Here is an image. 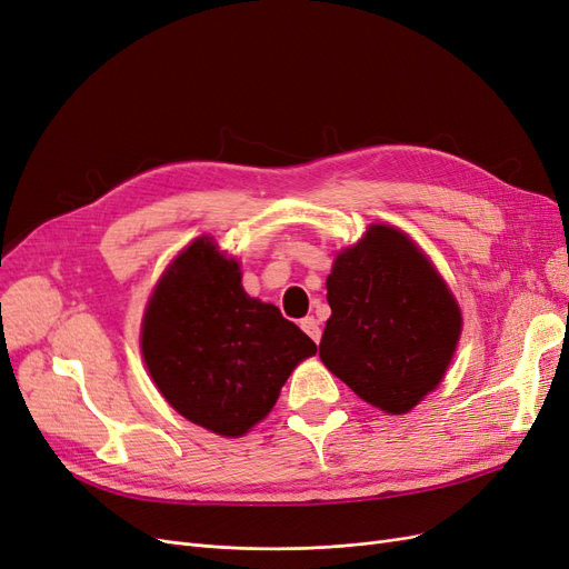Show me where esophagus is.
<instances>
[{"mask_svg":"<svg viewBox=\"0 0 569 569\" xmlns=\"http://www.w3.org/2000/svg\"><path fill=\"white\" fill-rule=\"evenodd\" d=\"M301 329L306 331V335H308L312 341L320 343L322 331H320V322H318L316 318H303V320H301Z\"/></svg>","mask_w":569,"mask_h":569,"instance_id":"34e87169","label":"esophagus"}]
</instances>
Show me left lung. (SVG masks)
<instances>
[{
	"label": "left lung",
	"instance_id": "1",
	"mask_svg": "<svg viewBox=\"0 0 569 569\" xmlns=\"http://www.w3.org/2000/svg\"><path fill=\"white\" fill-rule=\"evenodd\" d=\"M327 301L320 358L365 402L405 415L440 383L461 312L405 232L371 226L341 251L327 278Z\"/></svg>",
	"mask_w": 569,
	"mask_h": 569
}]
</instances>
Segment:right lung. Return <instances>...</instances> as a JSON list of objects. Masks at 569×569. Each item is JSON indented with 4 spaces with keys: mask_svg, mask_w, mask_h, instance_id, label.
Segmentation results:
<instances>
[{
    "mask_svg": "<svg viewBox=\"0 0 569 569\" xmlns=\"http://www.w3.org/2000/svg\"><path fill=\"white\" fill-rule=\"evenodd\" d=\"M141 348L152 381L188 421L242 436L318 346L280 308L247 297L238 261L194 240L154 289Z\"/></svg>",
    "mask_w": 569,
    "mask_h": 569,
    "instance_id": "obj_1",
    "label": "right lung"
}]
</instances>
